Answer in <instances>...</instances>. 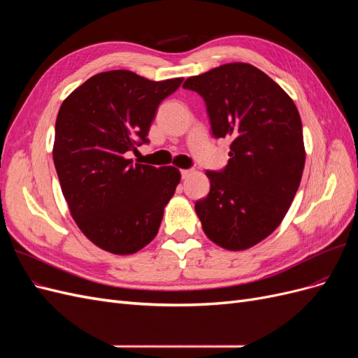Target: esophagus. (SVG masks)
I'll return each mask as SVG.
<instances>
[{
    "label": "esophagus",
    "mask_w": 358,
    "mask_h": 358,
    "mask_svg": "<svg viewBox=\"0 0 358 358\" xmlns=\"http://www.w3.org/2000/svg\"><path fill=\"white\" fill-rule=\"evenodd\" d=\"M192 173V170H189V169H185V170H180V176H182V179H187L189 175Z\"/></svg>",
    "instance_id": "34e87169"
}]
</instances>
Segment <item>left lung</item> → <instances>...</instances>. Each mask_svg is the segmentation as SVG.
I'll use <instances>...</instances> for the list:
<instances>
[{
    "mask_svg": "<svg viewBox=\"0 0 358 358\" xmlns=\"http://www.w3.org/2000/svg\"><path fill=\"white\" fill-rule=\"evenodd\" d=\"M183 88L206 104L215 138H230L229 162L208 170L210 191L196 201L206 236L230 251L262 242L284 220L305 167L297 107L285 91L251 64L231 62Z\"/></svg>",
    "mask_w": 358,
    "mask_h": 358,
    "instance_id": "obj_1",
    "label": "left lung"
}]
</instances>
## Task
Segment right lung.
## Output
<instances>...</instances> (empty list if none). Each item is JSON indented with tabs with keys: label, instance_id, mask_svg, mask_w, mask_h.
<instances>
[{
	"label": "right lung",
	"instance_id": "right-lung-1",
	"mask_svg": "<svg viewBox=\"0 0 358 358\" xmlns=\"http://www.w3.org/2000/svg\"><path fill=\"white\" fill-rule=\"evenodd\" d=\"M183 79L154 82L128 70L92 76L61 104L53 162L71 216L91 242L134 254L158 233L180 173L133 164L158 106Z\"/></svg>",
	"mask_w": 358,
	"mask_h": 358
}]
</instances>
